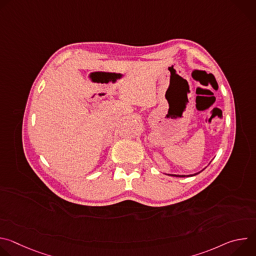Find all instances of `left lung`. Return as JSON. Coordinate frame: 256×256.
<instances>
[{
	"label": "left lung",
	"instance_id": "left-lung-1",
	"mask_svg": "<svg viewBox=\"0 0 256 256\" xmlns=\"http://www.w3.org/2000/svg\"><path fill=\"white\" fill-rule=\"evenodd\" d=\"M204 170V169H202ZM200 172H198V173H196V174H190V175H175V174H168V175H170V176H176V177H186V176H194V175H196V174H198Z\"/></svg>",
	"mask_w": 256,
	"mask_h": 256
}]
</instances>
